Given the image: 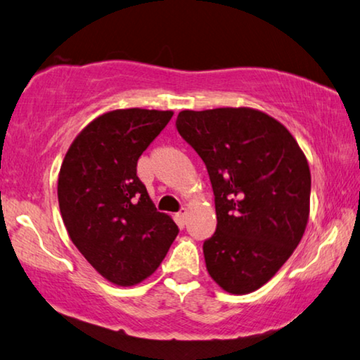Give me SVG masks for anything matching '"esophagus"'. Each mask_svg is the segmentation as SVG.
I'll return each instance as SVG.
<instances>
[{
    "mask_svg": "<svg viewBox=\"0 0 360 360\" xmlns=\"http://www.w3.org/2000/svg\"><path fill=\"white\" fill-rule=\"evenodd\" d=\"M187 210L186 208H181V211L178 212V214H176V219H178V222L181 224V225H184V222H186V219H187Z\"/></svg>",
    "mask_w": 360,
    "mask_h": 360,
    "instance_id": "obj_1",
    "label": "esophagus"
}]
</instances>
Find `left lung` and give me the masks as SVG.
<instances>
[{
  "label": "left lung",
  "instance_id": "obj_1",
  "mask_svg": "<svg viewBox=\"0 0 360 360\" xmlns=\"http://www.w3.org/2000/svg\"><path fill=\"white\" fill-rule=\"evenodd\" d=\"M176 129L205 162L214 192L208 273L230 294H249L275 276L307 229V157L283 124L251 108L181 111Z\"/></svg>",
  "mask_w": 360,
  "mask_h": 360
}]
</instances>
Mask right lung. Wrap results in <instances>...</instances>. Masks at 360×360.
<instances>
[{
    "label": "right lung",
    "mask_w": 360,
    "mask_h": 360,
    "mask_svg": "<svg viewBox=\"0 0 360 360\" xmlns=\"http://www.w3.org/2000/svg\"><path fill=\"white\" fill-rule=\"evenodd\" d=\"M172 111L117 109L96 117L66 152L58 205L75 246L108 281L133 285L150 276L179 233L138 178V158Z\"/></svg>",
    "instance_id": "1"
}]
</instances>
